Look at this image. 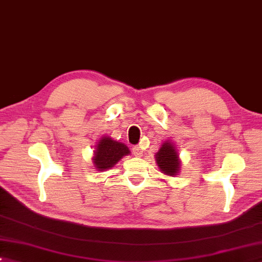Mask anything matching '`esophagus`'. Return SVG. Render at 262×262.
Here are the masks:
<instances>
[{
    "label": "esophagus",
    "instance_id": "1",
    "mask_svg": "<svg viewBox=\"0 0 262 262\" xmlns=\"http://www.w3.org/2000/svg\"><path fill=\"white\" fill-rule=\"evenodd\" d=\"M133 155L135 157H142V155H144V151H142V148L139 147V146H134V147H133Z\"/></svg>",
    "mask_w": 262,
    "mask_h": 262
}]
</instances>
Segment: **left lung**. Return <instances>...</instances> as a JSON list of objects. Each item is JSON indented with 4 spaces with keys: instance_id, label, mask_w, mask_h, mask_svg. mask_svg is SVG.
<instances>
[{
    "instance_id": "8db88e82",
    "label": "left lung",
    "mask_w": 262,
    "mask_h": 262,
    "mask_svg": "<svg viewBox=\"0 0 262 262\" xmlns=\"http://www.w3.org/2000/svg\"><path fill=\"white\" fill-rule=\"evenodd\" d=\"M157 165L160 169V171L165 175L175 176L180 171L181 160L179 158L175 146L170 141H165L159 148V151L156 155Z\"/></svg>"
}]
</instances>
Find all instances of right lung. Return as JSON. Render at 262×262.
<instances>
[{"label":"right lung","instance_id":"1","mask_svg":"<svg viewBox=\"0 0 262 262\" xmlns=\"http://www.w3.org/2000/svg\"><path fill=\"white\" fill-rule=\"evenodd\" d=\"M130 153L129 148L122 142L115 141L109 137H103L96 146L93 164L98 171L111 169L118 160Z\"/></svg>","mask_w":262,"mask_h":262}]
</instances>
